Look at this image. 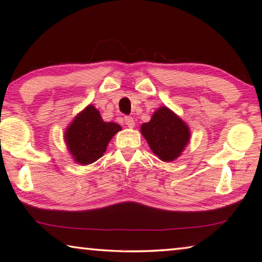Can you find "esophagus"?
I'll list each match as a JSON object with an SVG mask.
<instances>
[{
	"mask_svg": "<svg viewBox=\"0 0 262 262\" xmlns=\"http://www.w3.org/2000/svg\"><path fill=\"white\" fill-rule=\"evenodd\" d=\"M125 123H126L128 128H133L135 126L134 119H133L132 117H125Z\"/></svg>",
	"mask_w": 262,
	"mask_h": 262,
	"instance_id": "esophagus-1",
	"label": "esophagus"
}]
</instances>
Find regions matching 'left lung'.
Masks as SVG:
<instances>
[{
    "label": "left lung",
    "mask_w": 262,
    "mask_h": 262,
    "mask_svg": "<svg viewBox=\"0 0 262 262\" xmlns=\"http://www.w3.org/2000/svg\"><path fill=\"white\" fill-rule=\"evenodd\" d=\"M141 133L152 152L163 162L178 158L190 137L188 126L166 106L159 107L150 121L141 126Z\"/></svg>",
    "instance_id": "1"
}]
</instances>
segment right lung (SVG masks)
<instances>
[{
	"instance_id": "add662e5",
	"label": "right lung",
	"mask_w": 262,
	"mask_h": 262,
	"mask_svg": "<svg viewBox=\"0 0 262 262\" xmlns=\"http://www.w3.org/2000/svg\"><path fill=\"white\" fill-rule=\"evenodd\" d=\"M119 130H121V126L105 122L99 111L89 105L66 129L64 140L74 161L88 165L103 156L108 142Z\"/></svg>"
}]
</instances>
